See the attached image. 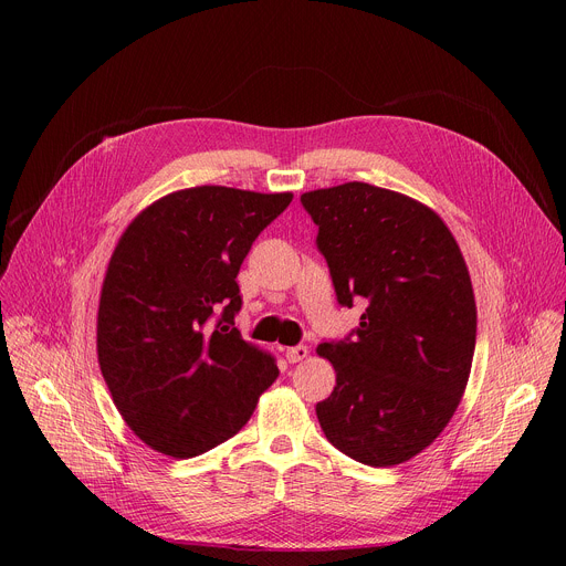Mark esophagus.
Returning <instances> with one entry per match:
<instances>
[{"mask_svg": "<svg viewBox=\"0 0 566 566\" xmlns=\"http://www.w3.org/2000/svg\"><path fill=\"white\" fill-rule=\"evenodd\" d=\"M307 355H310V348L305 344L286 348V360L289 363H303V360H307Z\"/></svg>", "mask_w": 566, "mask_h": 566, "instance_id": "34e87169", "label": "esophagus"}]
</instances>
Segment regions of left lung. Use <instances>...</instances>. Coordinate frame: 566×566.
I'll return each mask as SVG.
<instances>
[{"label":"left lung","mask_w":566,"mask_h":566,"mask_svg":"<svg viewBox=\"0 0 566 566\" xmlns=\"http://www.w3.org/2000/svg\"><path fill=\"white\" fill-rule=\"evenodd\" d=\"M301 201L339 305L367 303L353 337L316 348L337 371L318 424L355 461L403 463L448 427L468 385L478 337L468 265L440 216L401 192L353 181Z\"/></svg>","instance_id":"obj_1"}]
</instances>
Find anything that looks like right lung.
Instances as JSON below:
<instances>
[{"instance_id": "1", "label": "right lung", "mask_w": 566, "mask_h": 566, "mask_svg": "<svg viewBox=\"0 0 566 566\" xmlns=\"http://www.w3.org/2000/svg\"><path fill=\"white\" fill-rule=\"evenodd\" d=\"M291 199L178 190L118 238L101 291L98 365L116 410L151 450L174 459L213 450L245 427L280 376L273 355L231 325L243 305L241 263Z\"/></svg>"}]
</instances>
